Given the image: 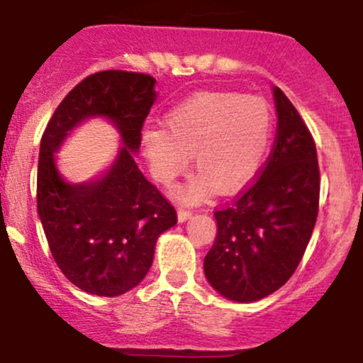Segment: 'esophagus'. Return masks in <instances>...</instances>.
<instances>
[{"instance_id":"esophagus-1","label":"esophagus","mask_w":363,"mask_h":363,"mask_svg":"<svg viewBox=\"0 0 363 363\" xmlns=\"http://www.w3.org/2000/svg\"><path fill=\"white\" fill-rule=\"evenodd\" d=\"M190 215H192V211H190V209L178 208V220H180V222H185L186 218H190Z\"/></svg>"}]
</instances>
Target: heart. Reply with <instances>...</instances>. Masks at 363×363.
<instances>
[{
	"label": "heart",
	"mask_w": 363,
	"mask_h": 363,
	"mask_svg": "<svg viewBox=\"0 0 363 363\" xmlns=\"http://www.w3.org/2000/svg\"><path fill=\"white\" fill-rule=\"evenodd\" d=\"M166 130L148 127L143 152L152 177L169 185L185 173L190 154L199 177L177 196L199 201L213 189L229 194L262 167L272 140V117L260 98L233 92H199L164 117Z\"/></svg>",
	"instance_id": "obj_1"
}]
</instances>
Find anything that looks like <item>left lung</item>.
Wrapping results in <instances>:
<instances>
[{
	"instance_id": "1",
	"label": "left lung",
	"mask_w": 363,
	"mask_h": 363,
	"mask_svg": "<svg viewBox=\"0 0 363 363\" xmlns=\"http://www.w3.org/2000/svg\"><path fill=\"white\" fill-rule=\"evenodd\" d=\"M278 127L260 173L216 209V239L204 257L213 289L238 302L267 297L302 260L320 204V167L308 125L274 87Z\"/></svg>"
}]
</instances>
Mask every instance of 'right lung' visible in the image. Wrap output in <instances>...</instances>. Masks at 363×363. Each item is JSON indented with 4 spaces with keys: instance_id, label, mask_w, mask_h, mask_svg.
<instances>
[{
    "instance_id": "1",
    "label": "right lung",
    "mask_w": 363,
    "mask_h": 363,
    "mask_svg": "<svg viewBox=\"0 0 363 363\" xmlns=\"http://www.w3.org/2000/svg\"><path fill=\"white\" fill-rule=\"evenodd\" d=\"M155 78L108 69L89 74L55 108L40 145L36 203L48 248L62 274L87 294L115 297L134 289L154 260L157 238L177 223V209L141 174L133 152L155 101ZM103 114L126 148L98 182L68 186L53 156L67 130Z\"/></svg>"
}]
</instances>
